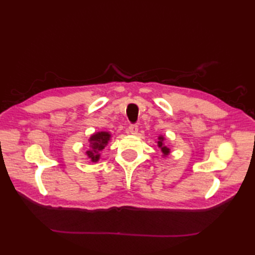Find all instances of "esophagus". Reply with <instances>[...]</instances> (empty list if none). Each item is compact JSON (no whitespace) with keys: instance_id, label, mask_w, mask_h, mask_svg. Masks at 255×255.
Segmentation results:
<instances>
[{"instance_id":"1","label":"esophagus","mask_w":255,"mask_h":255,"mask_svg":"<svg viewBox=\"0 0 255 255\" xmlns=\"http://www.w3.org/2000/svg\"><path fill=\"white\" fill-rule=\"evenodd\" d=\"M128 130H129V132L132 133V134H137L138 130H139L138 125H134V124L130 125V126H129V128H128Z\"/></svg>"}]
</instances>
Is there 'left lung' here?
<instances>
[{
    "label": "left lung",
    "mask_w": 255,
    "mask_h": 255,
    "mask_svg": "<svg viewBox=\"0 0 255 255\" xmlns=\"http://www.w3.org/2000/svg\"><path fill=\"white\" fill-rule=\"evenodd\" d=\"M163 141H164V137L163 136H160L159 137V141H158V145H159V148L161 149L162 153H163V155L166 156L167 154L170 153V149L166 147V145L163 143Z\"/></svg>",
    "instance_id": "obj_1"
}]
</instances>
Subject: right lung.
<instances>
[{
	"label": "right lung",
	"instance_id": "right-lung-1",
	"mask_svg": "<svg viewBox=\"0 0 255 255\" xmlns=\"http://www.w3.org/2000/svg\"><path fill=\"white\" fill-rule=\"evenodd\" d=\"M111 139V133L106 131H100L94 134H92L89 142H90V149L86 151L89 158L92 162H97L100 159V152L106 147Z\"/></svg>",
	"mask_w": 255,
	"mask_h": 255
}]
</instances>
